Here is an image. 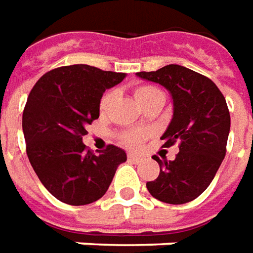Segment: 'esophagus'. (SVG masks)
I'll return each mask as SVG.
<instances>
[{"label":"esophagus","mask_w":253,"mask_h":253,"mask_svg":"<svg viewBox=\"0 0 253 253\" xmlns=\"http://www.w3.org/2000/svg\"><path fill=\"white\" fill-rule=\"evenodd\" d=\"M128 160L129 161H132V163H142L143 161V157L137 156V154H135V153H128Z\"/></svg>","instance_id":"obj_1"}]
</instances>
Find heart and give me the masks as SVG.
I'll use <instances>...</instances> for the list:
<instances>
[{
  "label": "heart",
  "instance_id": "b5f03b06",
  "mask_svg": "<svg viewBox=\"0 0 253 253\" xmlns=\"http://www.w3.org/2000/svg\"><path fill=\"white\" fill-rule=\"evenodd\" d=\"M135 97L139 103L143 106L144 109L150 106L151 103H154L160 99H164V93L161 90L156 88V86H151V85H140V86H136L135 90ZM114 96L116 93L113 90H109L106 92L102 99H100V103H99V110L100 113H107L110 109V106L114 100ZM149 136V132L144 129H132V130H125L123 135H121V142H123L125 146H129V147H136L139 144L143 142L146 137Z\"/></svg>",
  "mask_w": 253,
  "mask_h": 253
}]
</instances>
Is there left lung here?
<instances>
[{
  "instance_id": "left-lung-1",
  "label": "left lung",
  "mask_w": 253,
  "mask_h": 253,
  "mask_svg": "<svg viewBox=\"0 0 253 253\" xmlns=\"http://www.w3.org/2000/svg\"><path fill=\"white\" fill-rule=\"evenodd\" d=\"M136 76L169 90L173 116L161 140L164 147L180 142L173 161L156 158L160 175L147 182V190L163 203L193 201L210 186L226 156L230 132L226 99L208 77L179 64Z\"/></svg>"
}]
</instances>
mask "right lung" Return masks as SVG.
I'll use <instances>...</instances> for the list:
<instances>
[{
    "label": "right lung",
    "mask_w": 253,
    "mask_h": 253,
    "mask_svg": "<svg viewBox=\"0 0 253 253\" xmlns=\"http://www.w3.org/2000/svg\"><path fill=\"white\" fill-rule=\"evenodd\" d=\"M125 76L73 64L48 71L33 86L22 121L26 151L38 179L59 201L95 203L106 194L118 165L126 161L117 146L93 154L83 143L85 126L99 118L104 90Z\"/></svg>",
    "instance_id": "add662e5"
}]
</instances>
